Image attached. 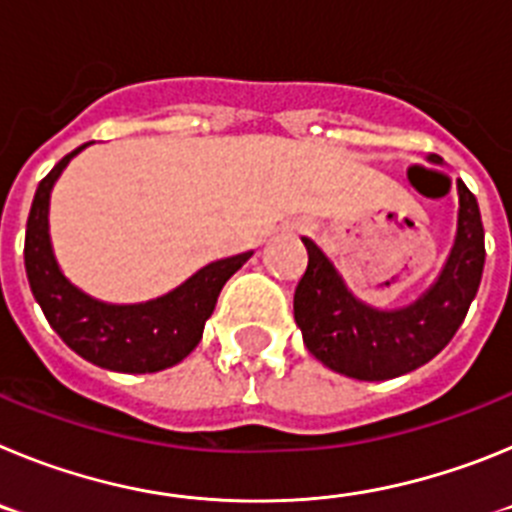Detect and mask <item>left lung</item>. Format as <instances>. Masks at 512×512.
<instances>
[{
    "label": "left lung",
    "instance_id": "left-lung-1",
    "mask_svg": "<svg viewBox=\"0 0 512 512\" xmlns=\"http://www.w3.org/2000/svg\"><path fill=\"white\" fill-rule=\"evenodd\" d=\"M433 164L441 158L431 156ZM454 248L428 292L400 310H377L356 300L310 238L307 269L295 289V320L307 351L351 379L379 382L428 364L454 338L477 295L485 269V228L477 197L459 182Z\"/></svg>",
    "mask_w": 512,
    "mask_h": 512
}]
</instances>
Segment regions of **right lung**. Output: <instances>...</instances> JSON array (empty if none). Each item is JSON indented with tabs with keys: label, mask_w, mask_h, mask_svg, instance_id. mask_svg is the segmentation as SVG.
Instances as JSON below:
<instances>
[{
	"label": "right lung",
	"mask_w": 512,
	"mask_h": 512,
	"mask_svg": "<svg viewBox=\"0 0 512 512\" xmlns=\"http://www.w3.org/2000/svg\"><path fill=\"white\" fill-rule=\"evenodd\" d=\"M89 143L63 156L38 184L25 230V271L45 320L81 359L125 374H151L179 364L200 343L217 295L251 251L212 261L171 289L169 295L138 305H110L81 292L63 277L48 235L51 189L71 158Z\"/></svg>",
	"instance_id": "right-lung-1"
}]
</instances>
